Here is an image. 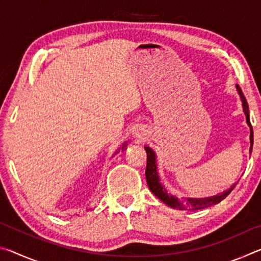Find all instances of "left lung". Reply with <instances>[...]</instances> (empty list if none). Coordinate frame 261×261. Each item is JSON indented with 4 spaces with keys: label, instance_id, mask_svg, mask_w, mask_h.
<instances>
[{
    "label": "left lung",
    "instance_id": "obj_1",
    "mask_svg": "<svg viewBox=\"0 0 261 261\" xmlns=\"http://www.w3.org/2000/svg\"><path fill=\"white\" fill-rule=\"evenodd\" d=\"M236 88H237V92H238V94H240V98L242 101L243 112H244V114H245L246 123L250 127V152H251V149H252V146H253V130H252V125H251V122H250L249 105H247V102H246V99H245L244 94H243L241 87L236 85ZM145 151H146V153H147V166H146V171H145V175H146L148 188H149V190H151L153 194H155L159 199L165 202L166 205L171 207V208L179 210V211H197V210L206 208V207H210L212 205H216V204H219L220 201H222L224 198H226L228 194L232 191V189L235 188V185L237 184V183L233 184L230 189H228L227 191H224L221 194H218V196H213L210 198H202V199L187 198L185 200H179L178 198H176L174 196H171L170 193H168L165 187H163L160 182V177H159V173H158L155 152H154L153 149L148 146H145Z\"/></svg>",
    "mask_w": 261,
    "mask_h": 261
}]
</instances>
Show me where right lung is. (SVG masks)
<instances>
[{"label": "right lung", "instance_id": "1", "mask_svg": "<svg viewBox=\"0 0 261 261\" xmlns=\"http://www.w3.org/2000/svg\"><path fill=\"white\" fill-rule=\"evenodd\" d=\"M121 148H122V149H125V148H126V143L123 144V146H122ZM118 151H120V149H118Z\"/></svg>", "mask_w": 261, "mask_h": 261}]
</instances>
